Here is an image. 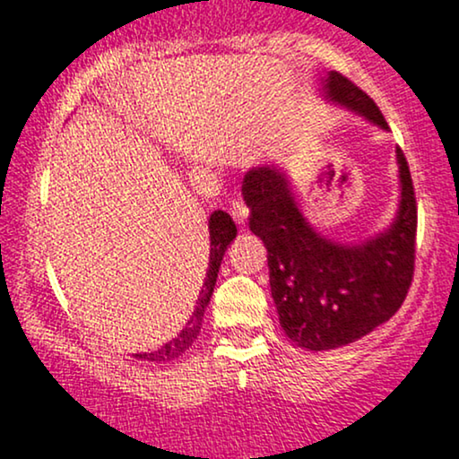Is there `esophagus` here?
Listing matches in <instances>:
<instances>
[{
    "label": "esophagus",
    "instance_id": "1",
    "mask_svg": "<svg viewBox=\"0 0 459 459\" xmlns=\"http://www.w3.org/2000/svg\"><path fill=\"white\" fill-rule=\"evenodd\" d=\"M231 217L236 219V223H245L247 217H248V206L242 200H234L231 202Z\"/></svg>",
    "mask_w": 459,
    "mask_h": 459
}]
</instances>
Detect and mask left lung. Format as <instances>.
Listing matches in <instances>:
<instances>
[{"instance_id": "8db88e82", "label": "left lung", "mask_w": 459, "mask_h": 459, "mask_svg": "<svg viewBox=\"0 0 459 459\" xmlns=\"http://www.w3.org/2000/svg\"><path fill=\"white\" fill-rule=\"evenodd\" d=\"M327 98L387 129L375 100L341 72H330ZM398 217L385 234L364 245L325 240L293 202L285 174L255 168L245 177L248 228L268 248L270 290L281 327L298 347L327 351L366 336L398 313L415 273L417 200L403 149Z\"/></svg>"}]
</instances>
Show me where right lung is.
Wrapping results in <instances>:
<instances>
[{
  "instance_id": "right-lung-1",
  "label": "right lung",
  "mask_w": 459,
  "mask_h": 459,
  "mask_svg": "<svg viewBox=\"0 0 459 459\" xmlns=\"http://www.w3.org/2000/svg\"><path fill=\"white\" fill-rule=\"evenodd\" d=\"M208 230H211V262H208L206 281H204L200 296H197L195 308H194V313H191L189 321H186L185 330L180 332L177 338H172V341L163 344L161 349L151 351V353H138L135 355L138 359L155 361V364H161V361H172V359H177L178 355H183L185 351L195 342V338L200 336L204 310H206L208 302H211V296L214 291V282H217V274L221 268V259H223L225 248H228L230 242L236 238V223L231 221L228 212L214 211L211 214V221H208Z\"/></svg>"
}]
</instances>
